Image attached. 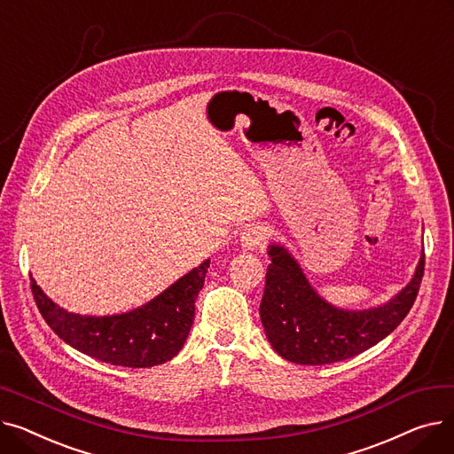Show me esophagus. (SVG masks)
I'll return each mask as SVG.
<instances>
[{
    "instance_id": "obj_1",
    "label": "esophagus",
    "mask_w": 454,
    "mask_h": 454,
    "mask_svg": "<svg viewBox=\"0 0 454 454\" xmlns=\"http://www.w3.org/2000/svg\"><path fill=\"white\" fill-rule=\"evenodd\" d=\"M265 241V231L259 226H248L241 233V248L243 250H257Z\"/></svg>"
}]
</instances>
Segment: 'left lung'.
<instances>
[{"instance_id":"1","label":"left lung","mask_w":454,"mask_h":454,"mask_svg":"<svg viewBox=\"0 0 454 454\" xmlns=\"http://www.w3.org/2000/svg\"><path fill=\"white\" fill-rule=\"evenodd\" d=\"M261 324L278 355L296 364L322 366L351 359L383 339L409 315L419 291L425 254L412 279L390 298L368 309H342L324 300L283 245H269Z\"/></svg>"}]
</instances>
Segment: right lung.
<instances>
[{"mask_svg":"<svg viewBox=\"0 0 454 454\" xmlns=\"http://www.w3.org/2000/svg\"><path fill=\"white\" fill-rule=\"evenodd\" d=\"M209 259L171 287L129 313L88 317L59 307L31 278L38 311L57 335L77 351L114 366L151 368L171 361L184 348L195 320V300L204 287Z\"/></svg>","mask_w":454,"mask_h":454,"instance_id":"obj_1","label":"right lung"}]
</instances>
